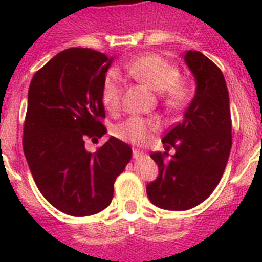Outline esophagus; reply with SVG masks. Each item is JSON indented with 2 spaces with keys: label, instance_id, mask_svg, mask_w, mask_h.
<instances>
[{
  "label": "esophagus",
  "instance_id": "1",
  "mask_svg": "<svg viewBox=\"0 0 262 262\" xmlns=\"http://www.w3.org/2000/svg\"><path fill=\"white\" fill-rule=\"evenodd\" d=\"M133 158H135L136 160L144 159V158H145V154L141 151H139V149H135V151H133Z\"/></svg>",
  "mask_w": 262,
  "mask_h": 262
}]
</instances>
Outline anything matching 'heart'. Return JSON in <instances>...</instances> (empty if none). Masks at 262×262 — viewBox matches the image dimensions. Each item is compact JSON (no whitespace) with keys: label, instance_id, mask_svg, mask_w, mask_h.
<instances>
[{"label":"heart","instance_id":"b5f03b06","mask_svg":"<svg viewBox=\"0 0 262 262\" xmlns=\"http://www.w3.org/2000/svg\"><path fill=\"white\" fill-rule=\"evenodd\" d=\"M125 71L137 81L160 92L164 107L168 110H181L186 107L194 96L193 84L187 80L179 79V68L159 54L140 55L127 61L125 63ZM121 95L122 87L118 76L114 72L107 73L102 84V102L107 111L115 113L119 110ZM156 129L158 125L154 121L132 117L114 126L113 135L125 143L144 145L151 139V132Z\"/></svg>","mask_w":262,"mask_h":262}]
</instances>
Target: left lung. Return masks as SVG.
Listing matches in <instances>:
<instances>
[{
  "label": "left lung",
  "instance_id": "8db88e82",
  "mask_svg": "<svg viewBox=\"0 0 262 262\" xmlns=\"http://www.w3.org/2000/svg\"><path fill=\"white\" fill-rule=\"evenodd\" d=\"M187 67L197 90L182 122L164 135V149L175 155L166 162L154 152L159 177L147 186L148 199L168 211H186L207 200L222 179L232 145L230 99L219 68L203 53L189 50Z\"/></svg>",
  "mask_w": 262,
  "mask_h": 262
}]
</instances>
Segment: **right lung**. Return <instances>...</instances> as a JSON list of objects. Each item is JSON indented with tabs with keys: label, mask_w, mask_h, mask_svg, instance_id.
<instances>
[{
	"label": "right lung",
	"mask_w": 262,
	"mask_h": 262,
	"mask_svg": "<svg viewBox=\"0 0 262 262\" xmlns=\"http://www.w3.org/2000/svg\"><path fill=\"white\" fill-rule=\"evenodd\" d=\"M111 61L100 51L72 47L31 80L23 149L43 197L67 215L108 207L115 179L132 159V148L115 137L95 154L85 149V140L107 132L102 84Z\"/></svg>",
	"instance_id": "obj_1"
}]
</instances>
